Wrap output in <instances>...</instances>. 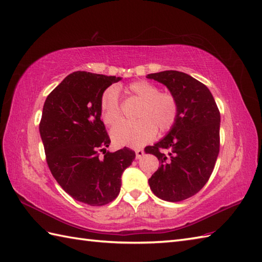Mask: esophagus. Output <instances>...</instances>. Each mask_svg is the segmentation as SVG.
Here are the masks:
<instances>
[{"mask_svg":"<svg viewBox=\"0 0 262 262\" xmlns=\"http://www.w3.org/2000/svg\"><path fill=\"white\" fill-rule=\"evenodd\" d=\"M135 153H136V159H141L144 155V149L137 148V149H135Z\"/></svg>","mask_w":262,"mask_h":262,"instance_id":"34e87169","label":"esophagus"}]
</instances>
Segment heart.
<instances>
[{
	"label": "heart",
	"mask_w": 262,
	"mask_h": 262,
	"mask_svg": "<svg viewBox=\"0 0 262 262\" xmlns=\"http://www.w3.org/2000/svg\"><path fill=\"white\" fill-rule=\"evenodd\" d=\"M128 96L141 101L136 111V121H121L111 129V137L118 145L141 147L157 135L169 132L179 116V102L174 94L160 91L158 85L146 80L132 82L125 89ZM100 111L105 125H114L120 119L121 111L118 90L109 86L100 98Z\"/></svg>",
	"instance_id": "obj_1"
}]
</instances>
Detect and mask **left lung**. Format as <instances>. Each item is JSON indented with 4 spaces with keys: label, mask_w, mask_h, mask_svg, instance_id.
<instances>
[{
    "label": "left lung",
    "mask_w": 262,
    "mask_h": 262,
    "mask_svg": "<svg viewBox=\"0 0 262 262\" xmlns=\"http://www.w3.org/2000/svg\"><path fill=\"white\" fill-rule=\"evenodd\" d=\"M162 83L179 102V116L164 138L148 146L160 166L148 179L155 196L166 202L192 197L208 181L220 153V110L208 88L178 71L148 74ZM169 149V155L161 152Z\"/></svg>",
    "instance_id": "obj_1"
}]
</instances>
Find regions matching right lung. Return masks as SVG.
Listing matches in <instances>:
<instances>
[{
  "label": "right lung",
  "instance_id": "right-lung-1",
  "mask_svg": "<svg viewBox=\"0 0 262 262\" xmlns=\"http://www.w3.org/2000/svg\"><path fill=\"white\" fill-rule=\"evenodd\" d=\"M120 80L77 71L43 103L39 132L48 168L71 197L90 206H103L118 196L122 172L135 159L128 147L107 151L110 138L100 119L102 92Z\"/></svg>",
  "mask_w": 262,
  "mask_h": 262
}]
</instances>
